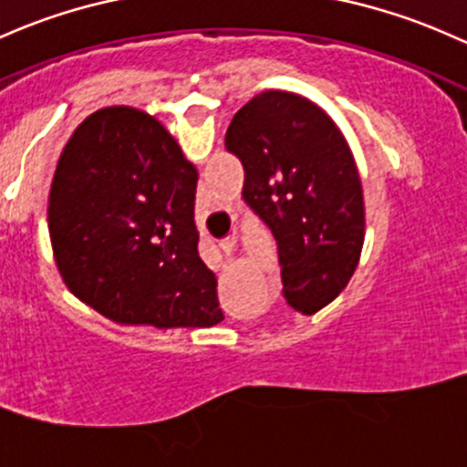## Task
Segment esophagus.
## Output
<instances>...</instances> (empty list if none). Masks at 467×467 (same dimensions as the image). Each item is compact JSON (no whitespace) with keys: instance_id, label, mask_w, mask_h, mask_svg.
<instances>
[{"instance_id":"obj_1","label":"esophagus","mask_w":467,"mask_h":467,"mask_svg":"<svg viewBox=\"0 0 467 467\" xmlns=\"http://www.w3.org/2000/svg\"><path fill=\"white\" fill-rule=\"evenodd\" d=\"M232 249H234V238H227L220 243V252L223 254H232Z\"/></svg>"}]
</instances>
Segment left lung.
Returning a JSON list of instances; mask_svg holds the SVG:
<instances>
[{
	"instance_id": "left-lung-1",
	"label": "left lung",
	"mask_w": 467,
	"mask_h": 467,
	"mask_svg": "<svg viewBox=\"0 0 467 467\" xmlns=\"http://www.w3.org/2000/svg\"><path fill=\"white\" fill-rule=\"evenodd\" d=\"M224 147L244 167V202L278 244L285 300L316 314L348 287L365 240L363 187L348 140L307 98L265 91L234 115Z\"/></svg>"
}]
</instances>
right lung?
Returning a JSON list of instances; mask_svg holds the SVG:
<instances>
[{
    "label": "right lung",
    "instance_id": "obj_1",
    "mask_svg": "<svg viewBox=\"0 0 467 467\" xmlns=\"http://www.w3.org/2000/svg\"><path fill=\"white\" fill-rule=\"evenodd\" d=\"M198 171L133 107L88 115L59 155L48 234L68 292L119 325L213 327L218 280L198 254Z\"/></svg>",
    "mask_w": 467,
    "mask_h": 467
}]
</instances>
